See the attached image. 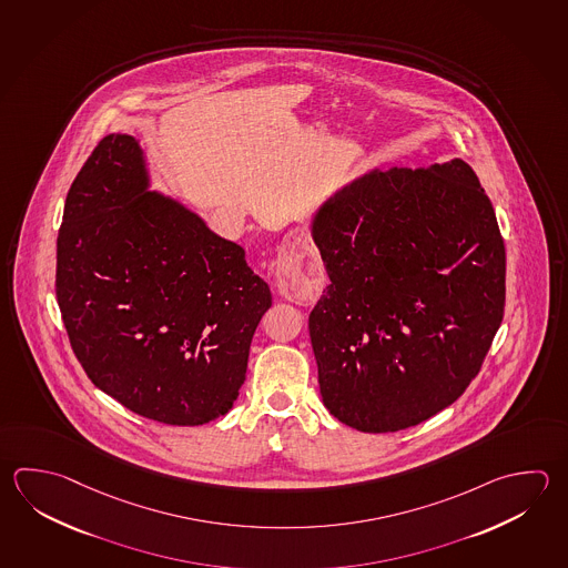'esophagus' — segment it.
I'll return each mask as SVG.
<instances>
[{"instance_id": "34e87169", "label": "esophagus", "mask_w": 568, "mask_h": 568, "mask_svg": "<svg viewBox=\"0 0 568 568\" xmlns=\"http://www.w3.org/2000/svg\"><path fill=\"white\" fill-rule=\"evenodd\" d=\"M277 287L285 297H300L310 293L311 287H307V281H303V275H300V268L287 265L285 261L277 263Z\"/></svg>"}]
</instances>
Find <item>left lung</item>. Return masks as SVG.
Here are the masks:
<instances>
[{
  "label": "left lung",
  "mask_w": 568,
  "mask_h": 568,
  "mask_svg": "<svg viewBox=\"0 0 568 568\" xmlns=\"http://www.w3.org/2000/svg\"><path fill=\"white\" fill-rule=\"evenodd\" d=\"M311 235L332 281L310 315L329 414L386 434L454 404L506 301L503 235L470 164L367 172L322 204Z\"/></svg>",
  "instance_id": "left-lung-1"
}]
</instances>
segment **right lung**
Masks as SVG:
<instances>
[{
  "label": "right lung",
  "instance_id": "1",
  "mask_svg": "<svg viewBox=\"0 0 568 568\" xmlns=\"http://www.w3.org/2000/svg\"><path fill=\"white\" fill-rule=\"evenodd\" d=\"M149 186L139 140L98 142L65 196L55 297L98 389L144 418L201 426L233 407L271 291L243 246Z\"/></svg>",
  "mask_w": 568,
  "mask_h": 568
}]
</instances>
